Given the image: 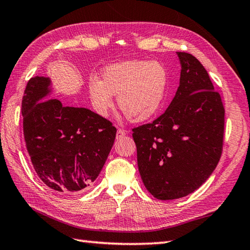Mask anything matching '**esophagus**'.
Wrapping results in <instances>:
<instances>
[{
	"instance_id": "1",
	"label": "esophagus",
	"mask_w": 250,
	"mask_h": 250,
	"mask_svg": "<svg viewBox=\"0 0 250 250\" xmlns=\"http://www.w3.org/2000/svg\"><path fill=\"white\" fill-rule=\"evenodd\" d=\"M125 135H126V130H124V129L119 128L118 131H116V138H118V139H120V138H123Z\"/></svg>"
}]
</instances>
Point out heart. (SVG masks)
Instances as JSON below:
<instances>
[{
    "label": "heart",
    "mask_w": 250,
    "mask_h": 250,
    "mask_svg": "<svg viewBox=\"0 0 250 250\" xmlns=\"http://www.w3.org/2000/svg\"><path fill=\"white\" fill-rule=\"evenodd\" d=\"M169 71L157 61L132 60L107 66L101 79L88 84V97L94 111L107 116L113 107V95L127 119L136 123L158 113L166 99Z\"/></svg>",
    "instance_id": "obj_1"
}]
</instances>
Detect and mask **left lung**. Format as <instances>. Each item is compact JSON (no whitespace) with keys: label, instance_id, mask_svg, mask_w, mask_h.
Listing matches in <instances>:
<instances>
[{"label":"left lung","instance_id":"left-lung-1","mask_svg":"<svg viewBox=\"0 0 250 250\" xmlns=\"http://www.w3.org/2000/svg\"><path fill=\"white\" fill-rule=\"evenodd\" d=\"M180 85L165 113L132 129L138 168L144 186L159 200H173L197 190L221 156L225 109L203 65L176 52Z\"/></svg>","mask_w":250,"mask_h":250}]
</instances>
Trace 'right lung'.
Returning <instances> with one entry per match:
<instances>
[{
	"label": "right lung",
	"mask_w": 250,
	"mask_h": 250,
	"mask_svg": "<svg viewBox=\"0 0 250 250\" xmlns=\"http://www.w3.org/2000/svg\"><path fill=\"white\" fill-rule=\"evenodd\" d=\"M51 86L50 77L36 76L27 82L21 107L24 140L43 184L70 195L97 179L113 146L116 128L86 108L45 99Z\"/></svg>",
	"instance_id": "1"
}]
</instances>
